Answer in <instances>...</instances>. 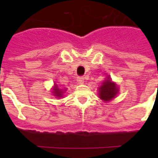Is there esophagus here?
Masks as SVG:
<instances>
[{"instance_id": "34e87169", "label": "esophagus", "mask_w": 158, "mask_h": 158, "mask_svg": "<svg viewBox=\"0 0 158 158\" xmlns=\"http://www.w3.org/2000/svg\"><path fill=\"white\" fill-rule=\"evenodd\" d=\"M77 82H78V84H83L84 82V77L82 76H78L77 77Z\"/></svg>"}]
</instances>
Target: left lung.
I'll return each mask as SVG.
<instances>
[{"mask_svg":"<svg viewBox=\"0 0 158 158\" xmlns=\"http://www.w3.org/2000/svg\"><path fill=\"white\" fill-rule=\"evenodd\" d=\"M118 89L110 79H106L99 88V97L103 101H110L117 94Z\"/></svg>","mask_w":158,"mask_h":158,"instance_id":"8db88e82","label":"left lung"}]
</instances>
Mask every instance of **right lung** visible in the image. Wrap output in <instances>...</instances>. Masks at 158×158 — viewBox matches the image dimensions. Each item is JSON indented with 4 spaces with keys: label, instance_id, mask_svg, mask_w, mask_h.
I'll return each mask as SVG.
<instances>
[{
    "label": "right lung",
    "instance_id": "1",
    "mask_svg": "<svg viewBox=\"0 0 158 158\" xmlns=\"http://www.w3.org/2000/svg\"><path fill=\"white\" fill-rule=\"evenodd\" d=\"M53 91H54L55 96L56 97H62V94H63V92H62L60 89H59V88L57 87L56 84L55 85V89Z\"/></svg>",
    "mask_w": 158,
    "mask_h": 158
}]
</instances>
